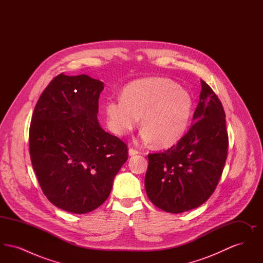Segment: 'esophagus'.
Instances as JSON below:
<instances>
[{
    "label": "esophagus",
    "mask_w": 263,
    "mask_h": 263,
    "mask_svg": "<svg viewBox=\"0 0 263 263\" xmlns=\"http://www.w3.org/2000/svg\"><path fill=\"white\" fill-rule=\"evenodd\" d=\"M138 154H140V152L136 150V149H133V148H130V149H129V155H130V156H135V155H138Z\"/></svg>",
    "instance_id": "34e87169"
}]
</instances>
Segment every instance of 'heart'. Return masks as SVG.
Segmentation results:
<instances>
[{"instance_id": "1", "label": "heart", "mask_w": 263, "mask_h": 263, "mask_svg": "<svg viewBox=\"0 0 263 263\" xmlns=\"http://www.w3.org/2000/svg\"><path fill=\"white\" fill-rule=\"evenodd\" d=\"M192 99L186 90L164 78L134 81L123 88L120 98L105 100L103 108L109 130L124 136L141 117L142 138L159 147H168L187 129Z\"/></svg>"}]
</instances>
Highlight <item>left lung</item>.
<instances>
[{
	"mask_svg": "<svg viewBox=\"0 0 263 263\" xmlns=\"http://www.w3.org/2000/svg\"><path fill=\"white\" fill-rule=\"evenodd\" d=\"M193 124L170 149L149 154L145 188L151 202L168 213L197 208L217 187L228 156L223 104L204 81Z\"/></svg>",
	"mask_w": 263,
	"mask_h": 263,
	"instance_id": "1",
	"label": "left lung"
}]
</instances>
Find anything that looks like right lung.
I'll use <instances>...</instances> for the list:
<instances>
[{"mask_svg":"<svg viewBox=\"0 0 263 263\" xmlns=\"http://www.w3.org/2000/svg\"><path fill=\"white\" fill-rule=\"evenodd\" d=\"M103 83L89 76H56L42 91L29 127V154L39 185L58 208L93 211L106 200L128 159L125 143L100 125Z\"/></svg>","mask_w":263,"mask_h":263,"instance_id":"add662e5","label":"right lung"}]
</instances>
